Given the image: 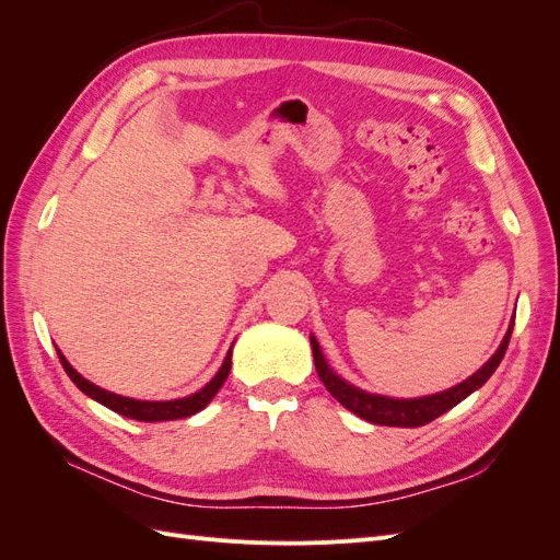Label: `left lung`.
<instances>
[{
	"mask_svg": "<svg viewBox=\"0 0 560 560\" xmlns=\"http://www.w3.org/2000/svg\"><path fill=\"white\" fill-rule=\"evenodd\" d=\"M512 329H514V319L510 329H506L502 343L498 346V350L490 354V360L479 369L474 371L469 378H465L463 383H457L448 389H442L436 395H425V397H413V399H399V397H385V395H374L366 393V389L348 383L346 378H341L336 371L327 364L325 352H322L317 338L311 334V346H313V360H315V369L319 381L325 383V387L331 393L334 399L341 401L348 411H352L354 416H360L366 422H374V425H387V428H420L428 425L434 418H439L442 413L451 411L453 406L460 404L463 399H467L471 393L477 389L495 374L498 364L502 362L506 346H510L512 338Z\"/></svg>",
	"mask_w": 560,
	"mask_h": 560,
	"instance_id": "8db88e82",
	"label": "left lung"
}]
</instances>
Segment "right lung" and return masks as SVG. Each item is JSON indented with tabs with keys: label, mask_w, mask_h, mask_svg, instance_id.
Wrapping results in <instances>:
<instances>
[{
	"label": "right lung",
	"mask_w": 560,
	"mask_h": 560,
	"mask_svg": "<svg viewBox=\"0 0 560 560\" xmlns=\"http://www.w3.org/2000/svg\"><path fill=\"white\" fill-rule=\"evenodd\" d=\"M231 354H233V346L229 348L226 358L219 366L217 374L210 378V383L202 385L198 393L189 395V397H179V399H165V401H149V399H132V397H124L109 393V389L100 387L95 383H91L89 378H83L79 371L67 362L65 354L58 350V358L62 369L67 371V376L72 378V383L81 389L83 395L95 399L97 404L107 406L114 413L124 416V418H132V420H142V422H163V420H179V418H189L196 416L198 411L206 409V406L212 401V397L219 393V387L224 385V381L229 378L231 371Z\"/></svg>",
	"instance_id": "right-lung-1"
}]
</instances>
